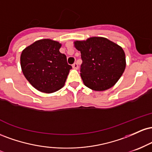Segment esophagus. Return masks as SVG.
<instances>
[{"label":"esophagus","instance_id":"esophagus-1","mask_svg":"<svg viewBox=\"0 0 152 152\" xmlns=\"http://www.w3.org/2000/svg\"><path fill=\"white\" fill-rule=\"evenodd\" d=\"M72 67H73V69H78V65L77 63H74V64L72 65Z\"/></svg>","mask_w":152,"mask_h":152}]
</instances>
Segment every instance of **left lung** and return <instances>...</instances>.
I'll return each instance as SVG.
<instances>
[{"label": "left lung", "instance_id": "obj_1", "mask_svg": "<svg viewBox=\"0 0 152 152\" xmlns=\"http://www.w3.org/2000/svg\"><path fill=\"white\" fill-rule=\"evenodd\" d=\"M81 52V76L85 86L94 91H105L119 79L126 67V58L121 46L103 37L76 41Z\"/></svg>", "mask_w": 152, "mask_h": 152}]
</instances>
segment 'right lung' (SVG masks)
<instances>
[{"label":"right lung","instance_id":"right-lung-1","mask_svg":"<svg viewBox=\"0 0 152 152\" xmlns=\"http://www.w3.org/2000/svg\"><path fill=\"white\" fill-rule=\"evenodd\" d=\"M61 44L50 39L36 41L26 48L20 56L23 74L35 88L52 93L64 86L72 66L65 54L60 53Z\"/></svg>","mask_w":152,"mask_h":152}]
</instances>
